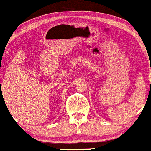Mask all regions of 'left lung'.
I'll return each mask as SVG.
<instances>
[{"label":"left lung","mask_w":151,"mask_h":151,"mask_svg":"<svg viewBox=\"0 0 151 151\" xmlns=\"http://www.w3.org/2000/svg\"><path fill=\"white\" fill-rule=\"evenodd\" d=\"M150 84H151V82H150Z\"/></svg>","instance_id":"1"}]
</instances>
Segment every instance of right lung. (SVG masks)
I'll use <instances>...</instances> for the list:
<instances>
[{
  "label": "right lung",
  "instance_id": "add662e5",
  "mask_svg": "<svg viewBox=\"0 0 151 151\" xmlns=\"http://www.w3.org/2000/svg\"><path fill=\"white\" fill-rule=\"evenodd\" d=\"M0 83H1V81H0Z\"/></svg>",
  "mask_w": 151,
  "mask_h": 151
}]
</instances>
